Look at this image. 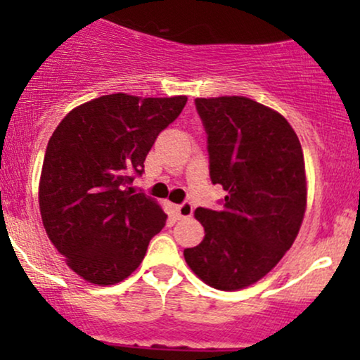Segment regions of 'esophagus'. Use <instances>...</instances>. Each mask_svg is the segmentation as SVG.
<instances>
[{
  "mask_svg": "<svg viewBox=\"0 0 360 360\" xmlns=\"http://www.w3.org/2000/svg\"><path fill=\"white\" fill-rule=\"evenodd\" d=\"M176 214L179 218H189L193 214V205L188 203V201H184L183 205H177L176 206Z\"/></svg>",
  "mask_w": 360,
  "mask_h": 360,
  "instance_id": "34e87169",
  "label": "esophagus"
}]
</instances>
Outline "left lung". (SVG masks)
I'll list each match as a JSON object with an SVG mask.
<instances>
[{
    "instance_id": "1",
    "label": "left lung",
    "mask_w": 360,
    "mask_h": 360,
    "mask_svg": "<svg viewBox=\"0 0 360 360\" xmlns=\"http://www.w3.org/2000/svg\"><path fill=\"white\" fill-rule=\"evenodd\" d=\"M208 134L210 176L225 189L221 210L196 208L200 245L189 269L220 291L257 283L291 249L307 212L300 139L283 115L245 96L196 98Z\"/></svg>"
}]
</instances>
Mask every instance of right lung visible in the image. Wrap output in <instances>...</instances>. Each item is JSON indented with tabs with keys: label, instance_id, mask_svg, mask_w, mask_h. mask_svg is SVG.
Listing matches in <instances>:
<instances>
[{
	"label": "right lung",
	"instance_id": "right-lung-1",
	"mask_svg": "<svg viewBox=\"0 0 360 360\" xmlns=\"http://www.w3.org/2000/svg\"><path fill=\"white\" fill-rule=\"evenodd\" d=\"M186 101L106 94L76 106L53 130L40 172V214L53 247L88 283L128 278L166 225L162 206L128 186Z\"/></svg>",
	"mask_w": 360,
	"mask_h": 360
}]
</instances>
